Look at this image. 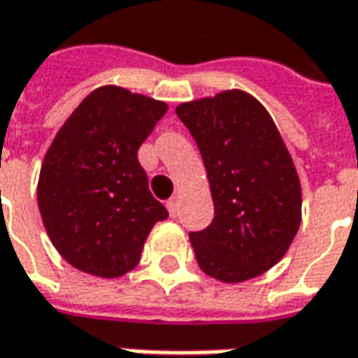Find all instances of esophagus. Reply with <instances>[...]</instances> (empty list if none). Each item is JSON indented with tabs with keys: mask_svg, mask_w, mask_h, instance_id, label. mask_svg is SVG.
<instances>
[{
	"mask_svg": "<svg viewBox=\"0 0 358 358\" xmlns=\"http://www.w3.org/2000/svg\"><path fill=\"white\" fill-rule=\"evenodd\" d=\"M167 210H169L171 217H177V215H179V196L175 195L167 201Z\"/></svg>",
	"mask_w": 358,
	"mask_h": 358,
	"instance_id": "34e87169",
	"label": "esophagus"
}]
</instances>
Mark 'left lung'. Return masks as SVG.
I'll use <instances>...</instances> for the list:
<instances>
[{"instance_id": "obj_1", "label": "left lung", "mask_w": 358, "mask_h": 358, "mask_svg": "<svg viewBox=\"0 0 358 358\" xmlns=\"http://www.w3.org/2000/svg\"><path fill=\"white\" fill-rule=\"evenodd\" d=\"M177 116L207 169L215 218L189 238L201 270L224 284L268 272L301 224V183L268 110L232 88L183 102Z\"/></svg>"}]
</instances>
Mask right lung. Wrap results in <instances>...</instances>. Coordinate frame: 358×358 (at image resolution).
<instances>
[{
    "label": "right lung",
    "mask_w": 358,
    "mask_h": 358,
    "mask_svg": "<svg viewBox=\"0 0 358 358\" xmlns=\"http://www.w3.org/2000/svg\"><path fill=\"white\" fill-rule=\"evenodd\" d=\"M167 108L106 84L57 131L41 165L37 203L52 246L76 270L96 278L128 274L155 222L167 218L138 162Z\"/></svg>",
    "instance_id": "1"
}]
</instances>
